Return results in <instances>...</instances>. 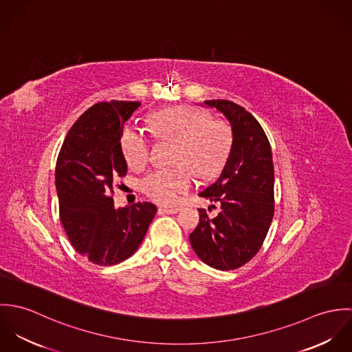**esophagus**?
Here are the masks:
<instances>
[{"label": "esophagus", "instance_id": "34e87169", "mask_svg": "<svg viewBox=\"0 0 352 352\" xmlns=\"http://www.w3.org/2000/svg\"><path fill=\"white\" fill-rule=\"evenodd\" d=\"M160 211H164L166 214H177L180 211L179 207H160Z\"/></svg>", "mask_w": 352, "mask_h": 352}]
</instances>
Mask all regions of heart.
Here are the masks:
<instances>
[{
    "label": "heart",
    "instance_id": "1",
    "mask_svg": "<svg viewBox=\"0 0 352 352\" xmlns=\"http://www.w3.org/2000/svg\"><path fill=\"white\" fill-rule=\"evenodd\" d=\"M154 138L175 141L172 168L148 173L142 191L154 201L175 204L194 183V173L212 176L226 161L232 148L230 126L221 119H210L206 111L190 105H177L154 112L148 119ZM122 155L134 170L146 166L151 158V141L137 129H126L120 137Z\"/></svg>",
    "mask_w": 352,
    "mask_h": 352
}]
</instances>
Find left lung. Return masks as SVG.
Returning a JSON list of instances; mask_svg holds the SVG:
<instances>
[{"label": "left lung", "instance_id": "obj_1", "mask_svg": "<svg viewBox=\"0 0 352 352\" xmlns=\"http://www.w3.org/2000/svg\"><path fill=\"white\" fill-rule=\"evenodd\" d=\"M204 104L229 120L233 144L221 176L199 194L218 203L219 212L210 218L198 208L201 219L190 243L203 263L229 271L247 264L258 252L272 222V153L263 127L245 108L229 100Z\"/></svg>", "mask_w": 352, "mask_h": 352}]
</instances>
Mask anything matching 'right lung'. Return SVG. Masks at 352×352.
Returning <instances> with one entry per match:
<instances>
[{
  "label": "right lung",
  "mask_w": 352,
  "mask_h": 352,
  "mask_svg": "<svg viewBox=\"0 0 352 352\" xmlns=\"http://www.w3.org/2000/svg\"><path fill=\"white\" fill-rule=\"evenodd\" d=\"M140 101L98 102L69 130L56 158L59 217L73 248L98 265H115L141 245L157 207H113V182L124 177L123 126Z\"/></svg>",
  "instance_id": "add662e5"
}]
</instances>
